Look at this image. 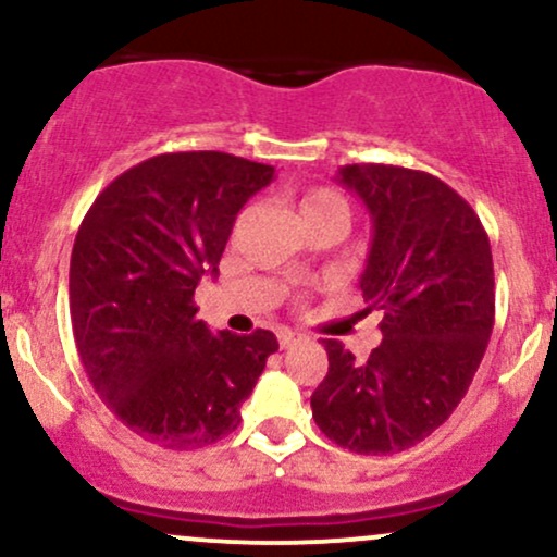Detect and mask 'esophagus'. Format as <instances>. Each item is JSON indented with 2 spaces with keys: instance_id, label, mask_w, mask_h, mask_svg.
<instances>
[{
  "instance_id": "34e87169",
  "label": "esophagus",
  "mask_w": 557,
  "mask_h": 557,
  "mask_svg": "<svg viewBox=\"0 0 557 557\" xmlns=\"http://www.w3.org/2000/svg\"><path fill=\"white\" fill-rule=\"evenodd\" d=\"M296 341H298V335L296 332H290V330H280L277 332V343H280V348H290V345H296Z\"/></svg>"
}]
</instances>
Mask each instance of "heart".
<instances>
[{
  "instance_id": "1",
  "label": "heart",
  "mask_w": 557,
  "mask_h": 557,
  "mask_svg": "<svg viewBox=\"0 0 557 557\" xmlns=\"http://www.w3.org/2000/svg\"><path fill=\"white\" fill-rule=\"evenodd\" d=\"M298 216L300 222H314V220H348V207H345L343 196L330 188H309L298 201Z\"/></svg>"
}]
</instances>
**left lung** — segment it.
Returning <instances> with one entry per match:
<instances>
[{
  "instance_id": "8db88e82",
  "label": "left lung",
  "mask_w": 557,
  "mask_h": 557,
  "mask_svg": "<svg viewBox=\"0 0 557 557\" xmlns=\"http://www.w3.org/2000/svg\"><path fill=\"white\" fill-rule=\"evenodd\" d=\"M337 181L372 214L359 287L367 311L385 317L369 359L324 341L330 369L311 413L332 443L387 456L445 424L474 380L495 324L490 238L474 209L430 172L345 164Z\"/></svg>"
}]
</instances>
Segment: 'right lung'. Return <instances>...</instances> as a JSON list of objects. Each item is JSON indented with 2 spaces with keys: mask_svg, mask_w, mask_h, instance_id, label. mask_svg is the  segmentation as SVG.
I'll return each instance as SVG.
<instances>
[{
  "mask_svg": "<svg viewBox=\"0 0 557 557\" xmlns=\"http://www.w3.org/2000/svg\"><path fill=\"white\" fill-rule=\"evenodd\" d=\"M274 168L175 151L96 196L70 257V317L88 380L127 430L170 450L212 445L277 350L270 330L212 332L194 293L216 274L235 216Z\"/></svg>",
  "mask_w": 557,
  "mask_h": 557,
  "instance_id": "obj_1",
  "label": "right lung"
}]
</instances>
